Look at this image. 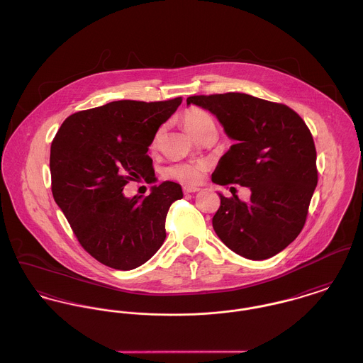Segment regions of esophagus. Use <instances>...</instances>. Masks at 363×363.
Returning a JSON list of instances; mask_svg holds the SVG:
<instances>
[{"instance_id": "esophagus-1", "label": "esophagus", "mask_w": 363, "mask_h": 363, "mask_svg": "<svg viewBox=\"0 0 363 363\" xmlns=\"http://www.w3.org/2000/svg\"><path fill=\"white\" fill-rule=\"evenodd\" d=\"M183 191H184V194H192V192H198L199 189L198 187H184Z\"/></svg>"}]
</instances>
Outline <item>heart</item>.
<instances>
[{
    "label": "heart",
    "mask_w": 363,
    "mask_h": 363,
    "mask_svg": "<svg viewBox=\"0 0 363 363\" xmlns=\"http://www.w3.org/2000/svg\"><path fill=\"white\" fill-rule=\"evenodd\" d=\"M183 124L192 136L202 133L209 127H216L213 117L199 108H191L189 111H186L183 115ZM205 172H206V165L202 162H180L169 167L165 171V174L182 183L194 186L203 179Z\"/></svg>",
    "instance_id": "heart-1"
}]
</instances>
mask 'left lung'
I'll return each instance as SVG.
<instances>
[{
    "mask_svg": "<svg viewBox=\"0 0 363 363\" xmlns=\"http://www.w3.org/2000/svg\"><path fill=\"white\" fill-rule=\"evenodd\" d=\"M187 105L209 111L235 142L220 158L213 183L251 191L247 203L218 192L214 232L248 259L279 254L303 228L318 180L315 146L305 121L286 105L242 93L189 96Z\"/></svg>",
    "mask_w": 363,
    "mask_h": 363,
    "instance_id": "left-lung-1",
    "label": "left lung"
}]
</instances>
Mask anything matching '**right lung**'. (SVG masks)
I'll return each instance as SVG.
<instances>
[{"instance_id": "add662e5", "label": "right lung", "mask_w": 363, "mask_h": 363, "mask_svg": "<svg viewBox=\"0 0 363 363\" xmlns=\"http://www.w3.org/2000/svg\"><path fill=\"white\" fill-rule=\"evenodd\" d=\"M182 98L115 101L65 118L50 147L52 192L83 248L106 267L131 270L162 246L169 206L180 184L162 182L150 195L127 198L123 189L150 180L147 155L158 128Z\"/></svg>"}]
</instances>
